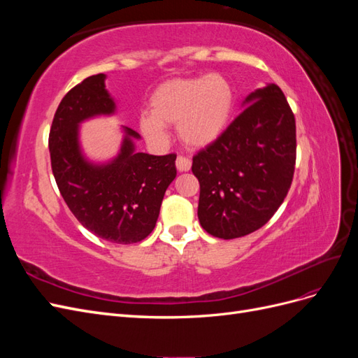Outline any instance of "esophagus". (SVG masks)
<instances>
[{
	"label": "esophagus",
	"mask_w": 358,
	"mask_h": 358,
	"mask_svg": "<svg viewBox=\"0 0 358 358\" xmlns=\"http://www.w3.org/2000/svg\"><path fill=\"white\" fill-rule=\"evenodd\" d=\"M176 169L179 171H188L191 169V161L185 157H178L176 158Z\"/></svg>",
	"instance_id": "obj_1"
}]
</instances>
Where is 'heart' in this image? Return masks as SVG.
Wrapping results in <instances>:
<instances>
[{
    "mask_svg": "<svg viewBox=\"0 0 358 358\" xmlns=\"http://www.w3.org/2000/svg\"><path fill=\"white\" fill-rule=\"evenodd\" d=\"M150 112L140 113V133L150 145L162 146L167 125H176L178 137L189 149L213 145L229 128L234 110V90L221 74L171 79L158 85L149 99Z\"/></svg>",
    "mask_w": 358,
    "mask_h": 358,
    "instance_id": "1",
    "label": "heart"
}]
</instances>
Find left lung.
I'll return each mask as SVG.
<instances>
[{
  "instance_id": "1",
  "label": "left lung",
  "mask_w": 358,
  "mask_h": 358,
  "mask_svg": "<svg viewBox=\"0 0 358 358\" xmlns=\"http://www.w3.org/2000/svg\"><path fill=\"white\" fill-rule=\"evenodd\" d=\"M213 145L192 158L200 182L199 221L209 234L236 239L272 218L287 197L296 164V121L284 92L267 83Z\"/></svg>"
}]
</instances>
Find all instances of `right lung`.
<instances>
[{
    "instance_id": "right-lung-1",
    "label": "right lung",
    "mask_w": 358,
    "mask_h": 358,
    "mask_svg": "<svg viewBox=\"0 0 358 358\" xmlns=\"http://www.w3.org/2000/svg\"><path fill=\"white\" fill-rule=\"evenodd\" d=\"M115 113L106 74L90 76L59 103L49 152L61 196L78 221L107 242L128 245L154 230L166 189L176 178V155L138 152L140 134L122 125L117 154L106 161L90 159L80 143V125Z\"/></svg>"
}]
</instances>
